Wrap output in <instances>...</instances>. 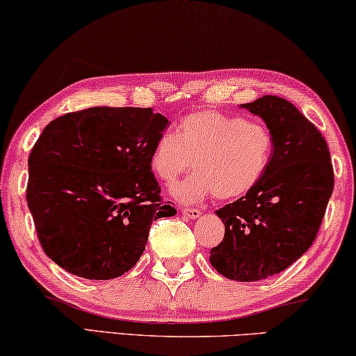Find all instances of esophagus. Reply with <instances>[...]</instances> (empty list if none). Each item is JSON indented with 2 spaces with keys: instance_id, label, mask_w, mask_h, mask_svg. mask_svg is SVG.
Instances as JSON below:
<instances>
[{
  "instance_id": "34e87169",
  "label": "esophagus",
  "mask_w": 356,
  "mask_h": 356,
  "mask_svg": "<svg viewBox=\"0 0 356 356\" xmlns=\"http://www.w3.org/2000/svg\"><path fill=\"white\" fill-rule=\"evenodd\" d=\"M182 216H185L190 220H195V218H200L201 211H200V209H195V207H182Z\"/></svg>"
}]
</instances>
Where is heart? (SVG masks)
Instances as JSON below:
<instances>
[{"label":"heart","mask_w":356,"mask_h":356,"mask_svg":"<svg viewBox=\"0 0 356 356\" xmlns=\"http://www.w3.org/2000/svg\"><path fill=\"white\" fill-rule=\"evenodd\" d=\"M273 152L274 138L266 123L204 109L182 118L177 136L165 133L155 140L150 168L171 185L193 166V176L171 190L180 202H198L211 195L231 201L261 182Z\"/></svg>","instance_id":"b5f03b06"}]
</instances>
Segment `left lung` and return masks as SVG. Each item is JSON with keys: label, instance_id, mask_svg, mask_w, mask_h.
<instances>
[{"label": "left lung", "instance_id": "8db88e82", "mask_svg": "<svg viewBox=\"0 0 356 356\" xmlns=\"http://www.w3.org/2000/svg\"><path fill=\"white\" fill-rule=\"evenodd\" d=\"M241 107L269 127L273 160L250 193L216 211L225 238L209 259L227 279L255 282L285 270L312 245L334 171L325 138L290 101L266 95Z\"/></svg>", "mask_w": 356, "mask_h": 356}]
</instances>
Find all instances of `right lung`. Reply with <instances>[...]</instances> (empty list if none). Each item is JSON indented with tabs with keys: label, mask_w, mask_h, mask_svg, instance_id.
<instances>
[{
	"label": "right lung",
	"mask_w": 356,
	"mask_h": 356,
	"mask_svg": "<svg viewBox=\"0 0 356 356\" xmlns=\"http://www.w3.org/2000/svg\"><path fill=\"white\" fill-rule=\"evenodd\" d=\"M168 127L152 107L97 106L55 118L28 158L26 202L46 255L67 273L109 280L144 253L152 222L176 216L150 154Z\"/></svg>",
	"instance_id": "add662e5"
}]
</instances>
